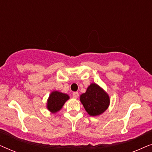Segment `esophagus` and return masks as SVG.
I'll return each instance as SVG.
<instances>
[{
	"label": "esophagus",
	"instance_id": "obj_1",
	"mask_svg": "<svg viewBox=\"0 0 152 152\" xmlns=\"http://www.w3.org/2000/svg\"><path fill=\"white\" fill-rule=\"evenodd\" d=\"M72 96H73L74 98H77L79 97V93L77 92H73L72 93Z\"/></svg>",
	"mask_w": 152,
	"mask_h": 152
}]
</instances>
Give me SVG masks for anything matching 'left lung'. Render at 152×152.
<instances>
[{"mask_svg":"<svg viewBox=\"0 0 152 152\" xmlns=\"http://www.w3.org/2000/svg\"><path fill=\"white\" fill-rule=\"evenodd\" d=\"M80 101L91 116L100 115L107 109L110 103L109 95L98 85L91 84L86 92L80 96Z\"/></svg>","mask_w":152,"mask_h":152,"instance_id":"obj_1","label":"left lung"}]
</instances>
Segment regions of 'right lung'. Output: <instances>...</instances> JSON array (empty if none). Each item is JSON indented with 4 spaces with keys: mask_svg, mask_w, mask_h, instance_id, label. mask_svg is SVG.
Here are the masks:
<instances>
[{
    "mask_svg": "<svg viewBox=\"0 0 152 152\" xmlns=\"http://www.w3.org/2000/svg\"><path fill=\"white\" fill-rule=\"evenodd\" d=\"M69 99V96L64 93L53 91L50 95L48 100L47 107L52 113H56L59 111L63 107L64 103Z\"/></svg>",
    "mask_w": 152,
    "mask_h": 152,
    "instance_id": "add662e5",
    "label": "right lung"
}]
</instances>
